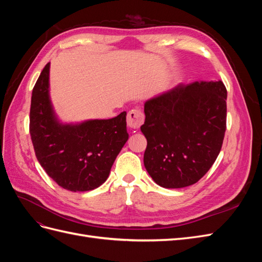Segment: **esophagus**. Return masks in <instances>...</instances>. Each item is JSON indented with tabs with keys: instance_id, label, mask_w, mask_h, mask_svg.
<instances>
[{
	"instance_id": "34e87169",
	"label": "esophagus",
	"mask_w": 262,
	"mask_h": 262,
	"mask_svg": "<svg viewBox=\"0 0 262 262\" xmlns=\"http://www.w3.org/2000/svg\"><path fill=\"white\" fill-rule=\"evenodd\" d=\"M144 122V115L142 113V110L139 108H134L128 113V117H126V123L131 129L138 130L140 126Z\"/></svg>"
}]
</instances>
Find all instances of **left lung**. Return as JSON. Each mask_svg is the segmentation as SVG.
Returning <instances> with one entry per match:
<instances>
[{"mask_svg": "<svg viewBox=\"0 0 262 262\" xmlns=\"http://www.w3.org/2000/svg\"><path fill=\"white\" fill-rule=\"evenodd\" d=\"M223 82H193L145 102L144 166L157 185L199 181L217 158L226 130Z\"/></svg>", "mask_w": 262, "mask_h": 262, "instance_id": "left-lung-1", "label": "left lung"}]
</instances>
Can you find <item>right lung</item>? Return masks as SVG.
Wrapping results in <instances>:
<instances>
[{"label":"right lung","mask_w":262,"mask_h":262,"mask_svg":"<svg viewBox=\"0 0 262 262\" xmlns=\"http://www.w3.org/2000/svg\"><path fill=\"white\" fill-rule=\"evenodd\" d=\"M47 63L33 89L29 133L41 167L70 191H89L104 184L125 142L126 113L108 120L63 125L55 119L49 99Z\"/></svg>","instance_id":"right-lung-1"}]
</instances>
